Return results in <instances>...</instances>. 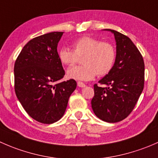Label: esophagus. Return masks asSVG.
<instances>
[{
	"instance_id": "34e87169",
	"label": "esophagus",
	"mask_w": 158,
	"mask_h": 158,
	"mask_svg": "<svg viewBox=\"0 0 158 158\" xmlns=\"http://www.w3.org/2000/svg\"><path fill=\"white\" fill-rule=\"evenodd\" d=\"M77 85L79 87H80V88H84V87H85V84H84L83 82H78Z\"/></svg>"
}]
</instances>
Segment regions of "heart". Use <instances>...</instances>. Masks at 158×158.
<instances>
[{"mask_svg":"<svg viewBox=\"0 0 158 158\" xmlns=\"http://www.w3.org/2000/svg\"><path fill=\"white\" fill-rule=\"evenodd\" d=\"M73 51L67 47L59 50L60 61L66 66H73L82 59L81 66H72L67 70V77L76 80L89 81L97 74L103 76L108 74L114 66L116 51L114 46L108 42H102L92 36L78 38L72 44Z\"/></svg>","mask_w":158,"mask_h":158,"instance_id":"heart-1","label":"heart"}]
</instances>
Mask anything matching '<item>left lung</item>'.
Instances as JSON below:
<instances>
[{
    "instance_id": "8db88e82",
    "label": "left lung",
    "mask_w": 158,
    "mask_h": 158,
    "mask_svg": "<svg viewBox=\"0 0 158 158\" xmlns=\"http://www.w3.org/2000/svg\"><path fill=\"white\" fill-rule=\"evenodd\" d=\"M114 34L116 57L111 71L94 85L91 104L95 115L104 122L115 123L128 117L135 108L144 83L143 57L130 38L119 32Z\"/></svg>"
}]
</instances>
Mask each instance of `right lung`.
<instances>
[{"label":"right lung","mask_w":158,"mask_h":158,"mask_svg":"<svg viewBox=\"0 0 158 158\" xmlns=\"http://www.w3.org/2000/svg\"><path fill=\"white\" fill-rule=\"evenodd\" d=\"M63 32L35 37L22 49L14 64V89L19 102L34 120L52 124L64 114L76 82L65 75L57 46Z\"/></svg>","instance_id":"obj_1"}]
</instances>
